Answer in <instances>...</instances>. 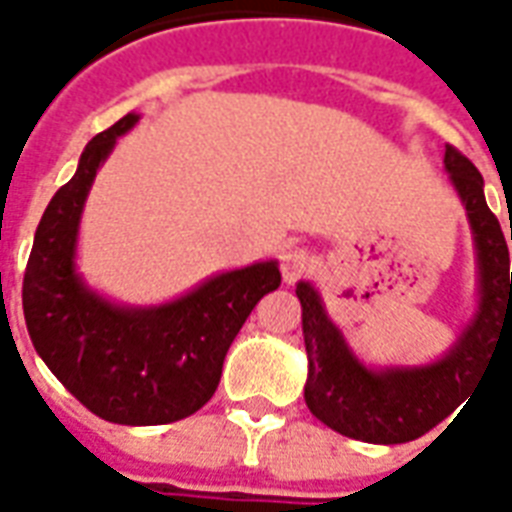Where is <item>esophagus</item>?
<instances>
[{
    "label": "esophagus",
    "mask_w": 512,
    "mask_h": 512,
    "mask_svg": "<svg viewBox=\"0 0 512 512\" xmlns=\"http://www.w3.org/2000/svg\"><path fill=\"white\" fill-rule=\"evenodd\" d=\"M312 268V257L307 249H290L288 255L282 257V279L293 285V282H299L310 274Z\"/></svg>",
    "instance_id": "obj_1"
}]
</instances>
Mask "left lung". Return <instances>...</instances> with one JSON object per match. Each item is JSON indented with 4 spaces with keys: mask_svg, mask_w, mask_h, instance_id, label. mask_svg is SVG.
<instances>
[{
    "mask_svg": "<svg viewBox=\"0 0 512 512\" xmlns=\"http://www.w3.org/2000/svg\"><path fill=\"white\" fill-rule=\"evenodd\" d=\"M444 172L472 230L477 301L439 359L422 365H367L332 321L318 288L304 279L296 285L307 348L304 400L323 425L348 439L367 444L419 439L461 406L483 378L494 345L512 337L510 252L485 202L483 175L452 145L444 150Z\"/></svg>",
    "mask_w": 512,
    "mask_h": 512,
    "instance_id": "obj_1",
    "label": "left lung"
}]
</instances>
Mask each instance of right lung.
<instances>
[{
	"mask_svg": "<svg viewBox=\"0 0 512 512\" xmlns=\"http://www.w3.org/2000/svg\"><path fill=\"white\" fill-rule=\"evenodd\" d=\"M136 123L128 112L93 136L73 178L51 197L21 299L35 351L76 400L106 422L167 425L211 400L235 334L282 277L277 260H257L161 304H123L84 279L76 263L84 202L117 136Z\"/></svg>",
	"mask_w": 512,
	"mask_h": 512,
	"instance_id": "obj_1",
	"label": "right lung"
}]
</instances>
